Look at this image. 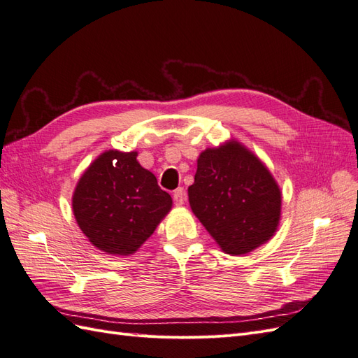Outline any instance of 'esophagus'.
I'll return each instance as SVG.
<instances>
[{"label":"esophagus","instance_id":"obj_1","mask_svg":"<svg viewBox=\"0 0 358 358\" xmlns=\"http://www.w3.org/2000/svg\"><path fill=\"white\" fill-rule=\"evenodd\" d=\"M173 200H175L178 206H182L185 203V191H183V188H178L175 192H173Z\"/></svg>","mask_w":358,"mask_h":358}]
</instances>
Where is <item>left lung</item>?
<instances>
[{"label": "left lung", "mask_w": 358, "mask_h": 358, "mask_svg": "<svg viewBox=\"0 0 358 358\" xmlns=\"http://www.w3.org/2000/svg\"><path fill=\"white\" fill-rule=\"evenodd\" d=\"M189 206L224 252L243 255L278 229L282 196L272 173L236 140L203 150Z\"/></svg>", "instance_id": "left-lung-1"}]
</instances>
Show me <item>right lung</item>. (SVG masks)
I'll use <instances>...</instances> for the list:
<instances>
[{
	"label": "right lung",
	"mask_w": 358,
	"mask_h": 358,
	"mask_svg": "<svg viewBox=\"0 0 358 358\" xmlns=\"http://www.w3.org/2000/svg\"><path fill=\"white\" fill-rule=\"evenodd\" d=\"M171 204L170 194L138 164L134 150H106L86 169L73 194L80 230L95 248L113 255L134 254Z\"/></svg>",
	"instance_id": "right-lung-1"
}]
</instances>
